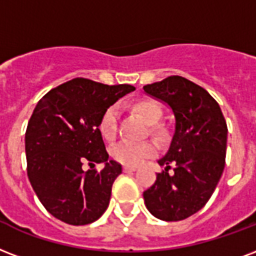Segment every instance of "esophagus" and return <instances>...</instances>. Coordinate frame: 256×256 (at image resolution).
I'll use <instances>...</instances> for the list:
<instances>
[{"instance_id":"obj_1","label":"esophagus","mask_w":256,"mask_h":256,"mask_svg":"<svg viewBox=\"0 0 256 256\" xmlns=\"http://www.w3.org/2000/svg\"><path fill=\"white\" fill-rule=\"evenodd\" d=\"M136 166H128V165H124V173H132V172H136Z\"/></svg>"}]
</instances>
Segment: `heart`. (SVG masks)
Returning <instances> with one entry per match:
<instances>
[{
  "label": "heart",
  "mask_w": 256,
  "mask_h": 256,
  "mask_svg": "<svg viewBox=\"0 0 256 256\" xmlns=\"http://www.w3.org/2000/svg\"><path fill=\"white\" fill-rule=\"evenodd\" d=\"M136 111L141 115L146 124L153 126L152 134L157 138H162L164 132L158 126L164 116L162 107L158 103L145 99L136 103ZM118 122H120V108L116 106H110L99 120V132L106 141H112L118 132ZM157 154V146L153 142L144 144H130V142H120L111 149V156L115 161L128 165V166H140L146 160L152 158Z\"/></svg>",
  "instance_id": "obj_1"
}]
</instances>
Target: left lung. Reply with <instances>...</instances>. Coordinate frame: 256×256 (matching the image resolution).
Listing matches in <instances>:
<instances>
[{
	"mask_svg": "<svg viewBox=\"0 0 256 256\" xmlns=\"http://www.w3.org/2000/svg\"><path fill=\"white\" fill-rule=\"evenodd\" d=\"M144 90L166 103L176 118L169 150L158 161L165 170L144 192L145 206L157 219L184 220L206 206L223 174L227 124L208 91L182 76H169Z\"/></svg>",
	"mask_w": 256,
	"mask_h": 256,
	"instance_id": "obj_1",
	"label": "left lung"
}]
</instances>
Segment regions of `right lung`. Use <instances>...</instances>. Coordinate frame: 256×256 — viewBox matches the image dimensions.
<instances>
[{
  "mask_svg": "<svg viewBox=\"0 0 256 256\" xmlns=\"http://www.w3.org/2000/svg\"><path fill=\"white\" fill-rule=\"evenodd\" d=\"M134 90L75 78L50 90L34 107L25 132L26 172L38 200L56 219L84 226L107 210L122 166L108 160L99 120ZM84 163L105 168L86 172Z\"/></svg>",
  "mask_w": 256,
  "mask_h": 256,
  "instance_id": "1",
  "label": "right lung"
}]
</instances>
